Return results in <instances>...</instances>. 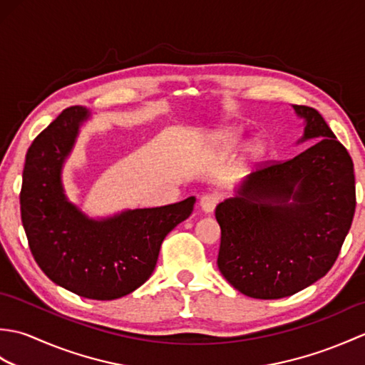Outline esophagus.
Here are the masks:
<instances>
[{
    "instance_id": "1",
    "label": "esophagus",
    "mask_w": 365,
    "mask_h": 365,
    "mask_svg": "<svg viewBox=\"0 0 365 365\" xmlns=\"http://www.w3.org/2000/svg\"><path fill=\"white\" fill-rule=\"evenodd\" d=\"M220 202V196L215 195V192H210V195H204L200 197V208H202L204 213H212L215 210V207Z\"/></svg>"
}]
</instances>
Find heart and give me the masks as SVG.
Instances as JSON below:
<instances>
[{
  "label": "heart",
  "instance_id": "obj_1",
  "mask_svg": "<svg viewBox=\"0 0 365 365\" xmlns=\"http://www.w3.org/2000/svg\"><path fill=\"white\" fill-rule=\"evenodd\" d=\"M237 136H238L237 130H226V131H222V133L220 135L221 139H224V141H229V143L237 141Z\"/></svg>",
  "mask_w": 365,
  "mask_h": 365
}]
</instances>
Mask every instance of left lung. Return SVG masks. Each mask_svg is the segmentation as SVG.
Masks as SVG:
<instances>
[{"instance_id": "1", "label": "left lung", "mask_w": 365, "mask_h": 365, "mask_svg": "<svg viewBox=\"0 0 365 365\" xmlns=\"http://www.w3.org/2000/svg\"><path fill=\"white\" fill-rule=\"evenodd\" d=\"M293 110L304 120L297 144L317 141L297 157L251 173L215 212L221 274L257 299L290 297L327 274L354 216L350 153L319 111Z\"/></svg>"}]
</instances>
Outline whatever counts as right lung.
<instances>
[{"mask_svg":"<svg viewBox=\"0 0 365 365\" xmlns=\"http://www.w3.org/2000/svg\"><path fill=\"white\" fill-rule=\"evenodd\" d=\"M91 111L61 113L26 153L20 210L29 250L43 273L89 299H115L153 273L163 240L192 213L196 197L91 218L66 195L63 168Z\"/></svg>","mask_w":365,"mask_h":365,"instance_id":"1","label":"right lung"}]
</instances>
